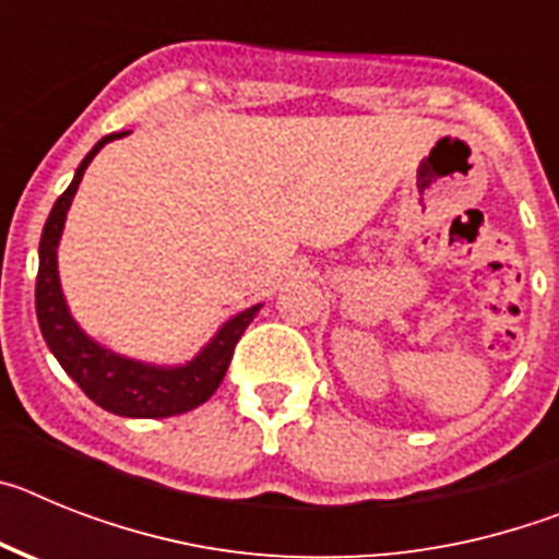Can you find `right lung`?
I'll use <instances>...</instances> for the list:
<instances>
[{
  "instance_id": "right-lung-1",
  "label": "right lung",
  "mask_w": 559,
  "mask_h": 559,
  "mask_svg": "<svg viewBox=\"0 0 559 559\" xmlns=\"http://www.w3.org/2000/svg\"><path fill=\"white\" fill-rule=\"evenodd\" d=\"M122 136H128V131L108 133L83 156L75 176H72V185L56 201L47 224H44L41 243H38L36 280L38 328H41L49 353L56 355L63 372L75 380L78 386L86 392V397L95 400L100 408L136 419L176 417V414L199 408L215 394L226 369H229L235 344L263 305H251V308L226 319L218 333L212 335L187 364H173V367L114 353L75 322V316L67 305V296H63L61 276H58V243H61L67 212L72 206L78 187H81L86 167L100 153V147H106L114 140H122Z\"/></svg>"
}]
</instances>
